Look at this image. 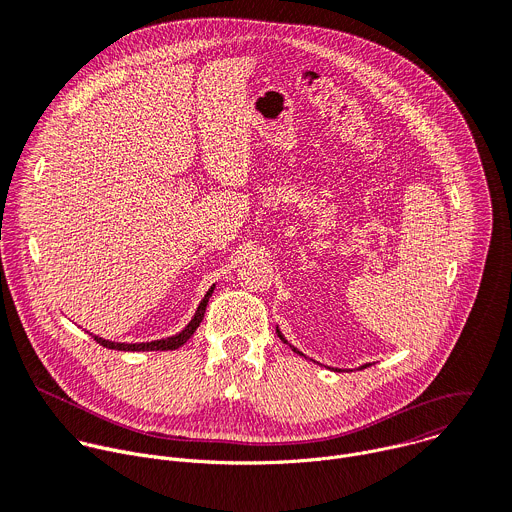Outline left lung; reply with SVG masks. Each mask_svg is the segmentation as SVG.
Listing matches in <instances>:
<instances>
[{"label":"left lung","mask_w":512,"mask_h":512,"mask_svg":"<svg viewBox=\"0 0 512 512\" xmlns=\"http://www.w3.org/2000/svg\"><path fill=\"white\" fill-rule=\"evenodd\" d=\"M277 336H279V338H281V340H283V342H285V338H283V336H281V332H279V330H277ZM289 346H291V344H289ZM291 350H294V352H298V354H302V352H300V350H298V348H294V346H291ZM362 369H367V364H364V367H362Z\"/></svg>","instance_id":"left-lung-1"}]
</instances>
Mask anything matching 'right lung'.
<instances>
[{
	"label": "right lung",
	"mask_w": 512,
	"mask_h": 512,
	"mask_svg": "<svg viewBox=\"0 0 512 512\" xmlns=\"http://www.w3.org/2000/svg\"><path fill=\"white\" fill-rule=\"evenodd\" d=\"M212 289L214 287H210L208 291H206V296H204V300L200 302V306H198V310H196V314H194V318H192V322L180 332V334H176V336H172V338H164V340H154V342H139V344H121V342H109V340H103V338H99V336H93L101 346H105V348H113V350H176V348H180L192 334H194V330L200 326V322H202V318H204V312H206V304H208V298L212 296Z\"/></svg>",
	"instance_id": "obj_1"
}]
</instances>
